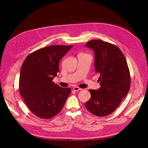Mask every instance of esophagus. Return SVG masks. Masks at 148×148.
I'll list each match as a JSON object with an SVG mask.
<instances>
[{
  "mask_svg": "<svg viewBox=\"0 0 148 148\" xmlns=\"http://www.w3.org/2000/svg\"><path fill=\"white\" fill-rule=\"evenodd\" d=\"M82 89V88L78 87H73V90L75 91H79V90H81Z\"/></svg>",
  "mask_w": 148,
  "mask_h": 148,
  "instance_id": "esophagus-1",
  "label": "esophagus"
}]
</instances>
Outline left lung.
<instances>
[{
	"mask_svg": "<svg viewBox=\"0 0 148 148\" xmlns=\"http://www.w3.org/2000/svg\"><path fill=\"white\" fill-rule=\"evenodd\" d=\"M95 54V69L99 75L101 87L88 90L91 98L86 108L98 116L112 113L125 98L131 86V76L126 58L116 45L104 41L91 40L85 45Z\"/></svg>",
	"mask_w": 148,
	"mask_h": 148,
	"instance_id": "left-lung-1",
	"label": "left lung"
}]
</instances>
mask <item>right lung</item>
Listing matches in <instances>:
<instances>
[{
	"label": "right lung",
	"instance_id": "obj_1",
	"mask_svg": "<svg viewBox=\"0 0 148 148\" xmlns=\"http://www.w3.org/2000/svg\"><path fill=\"white\" fill-rule=\"evenodd\" d=\"M72 45L44 47L27 56L20 73L19 93L28 109L42 119H50L62 110L71 92L55 84L59 62Z\"/></svg>",
	"mask_w": 148,
	"mask_h": 148
}]
</instances>
